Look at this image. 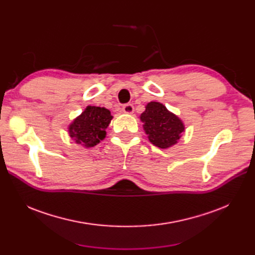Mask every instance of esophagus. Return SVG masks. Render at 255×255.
<instances>
[{
	"label": "esophagus",
	"instance_id": "obj_1",
	"mask_svg": "<svg viewBox=\"0 0 255 255\" xmlns=\"http://www.w3.org/2000/svg\"><path fill=\"white\" fill-rule=\"evenodd\" d=\"M122 111H123V113H126V114H133L134 106L132 104H129V103L126 104V105H123Z\"/></svg>",
	"mask_w": 255,
	"mask_h": 255
}]
</instances>
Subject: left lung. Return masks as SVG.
Returning <instances> with one entry per match:
<instances>
[{
  "instance_id": "8db88e82",
  "label": "left lung",
  "mask_w": 255,
  "mask_h": 255,
  "mask_svg": "<svg viewBox=\"0 0 255 255\" xmlns=\"http://www.w3.org/2000/svg\"><path fill=\"white\" fill-rule=\"evenodd\" d=\"M140 119L149 140L160 149L175 144L185 128L181 119L158 102L146 104Z\"/></svg>"
}]
</instances>
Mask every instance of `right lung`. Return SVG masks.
I'll return each mask as SVG.
<instances>
[{
	"label": "right lung",
	"instance_id": "add662e5",
	"mask_svg": "<svg viewBox=\"0 0 255 255\" xmlns=\"http://www.w3.org/2000/svg\"><path fill=\"white\" fill-rule=\"evenodd\" d=\"M112 119L111 112L104 107L87 106L69 127V134L76 143L90 148L104 139Z\"/></svg>",
	"mask_w": 255,
	"mask_h": 255
}]
</instances>
